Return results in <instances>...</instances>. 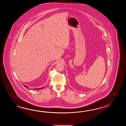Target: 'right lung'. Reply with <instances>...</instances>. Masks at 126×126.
Masks as SVG:
<instances>
[{"label": "right lung", "mask_w": 126, "mask_h": 126, "mask_svg": "<svg viewBox=\"0 0 126 126\" xmlns=\"http://www.w3.org/2000/svg\"><path fill=\"white\" fill-rule=\"evenodd\" d=\"M24 86H25L26 87H27V86H25V85H24ZM41 89H42V88ZM39 89H37V90H39Z\"/></svg>", "instance_id": "obj_1"}]
</instances>
